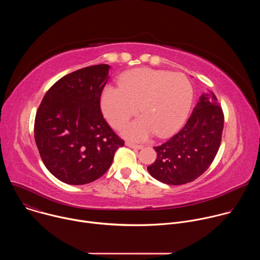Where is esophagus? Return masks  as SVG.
Masks as SVG:
<instances>
[{"mask_svg":"<svg viewBox=\"0 0 260 260\" xmlns=\"http://www.w3.org/2000/svg\"><path fill=\"white\" fill-rule=\"evenodd\" d=\"M125 145H126L127 147L135 148V149H141V148H143L142 145H137V144H135V143H133V142H128V141L125 142Z\"/></svg>","mask_w":260,"mask_h":260,"instance_id":"obj_1","label":"esophagus"}]
</instances>
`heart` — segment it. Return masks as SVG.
Wrapping results in <instances>:
<instances>
[{"label": "heart", "instance_id": "1", "mask_svg": "<svg viewBox=\"0 0 260 260\" xmlns=\"http://www.w3.org/2000/svg\"><path fill=\"white\" fill-rule=\"evenodd\" d=\"M119 86L109 85L102 99L110 124L118 128L132 116L143 114L122 134L132 140H146L154 133L165 137L174 133L186 118L192 101V86L182 73L141 68L119 78Z\"/></svg>", "mask_w": 260, "mask_h": 260}]
</instances>
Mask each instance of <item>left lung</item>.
<instances>
[{"mask_svg": "<svg viewBox=\"0 0 260 260\" xmlns=\"http://www.w3.org/2000/svg\"><path fill=\"white\" fill-rule=\"evenodd\" d=\"M224 115L213 92L203 93L187 122L170 140L154 147L156 160L148 172L169 185L192 182L213 162L221 143Z\"/></svg>", "mask_w": 260, "mask_h": 260, "instance_id": "obj_1", "label": "left lung"}]
</instances>
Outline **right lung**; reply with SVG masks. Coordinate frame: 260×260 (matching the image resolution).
<instances>
[{"mask_svg":"<svg viewBox=\"0 0 260 260\" xmlns=\"http://www.w3.org/2000/svg\"><path fill=\"white\" fill-rule=\"evenodd\" d=\"M109 70L102 63L68 74L48 89L37 111L36 145L47 170L63 183L99 179L124 145L101 111Z\"/></svg>","mask_w":260,"mask_h":260,"instance_id":"1","label":"right lung"}]
</instances>
